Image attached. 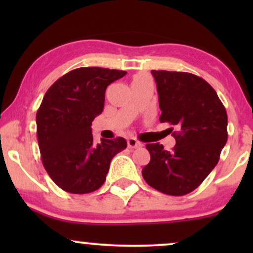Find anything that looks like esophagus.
<instances>
[{"label":"esophagus","mask_w":253,"mask_h":253,"mask_svg":"<svg viewBox=\"0 0 253 253\" xmlns=\"http://www.w3.org/2000/svg\"><path fill=\"white\" fill-rule=\"evenodd\" d=\"M127 145H128L129 149H139V147L143 146V144L140 141H138L134 138H128L127 139Z\"/></svg>","instance_id":"obj_1"}]
</instances>
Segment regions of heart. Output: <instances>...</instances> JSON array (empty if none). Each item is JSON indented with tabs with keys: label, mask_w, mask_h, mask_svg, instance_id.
Listing matches in <instances>:
<instances>
[{
	"label": "heart",
	"mask_w": 253,
	"mask_h": 253,
	"mask_svg": "<svg viewBox=\"0 0 253 253\" xmlns=\"http://www.w3.org/2000/svg\"><path fill=\"white\" fill-rule=\"evenodd\" d=\"M149 80H151V77L149 76V75L138 74L132 78V85H135V84H140L143 82H146V81H149Z\"/></svg>",
	"instance_id": "1"
}]
</instances>
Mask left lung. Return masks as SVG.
I'll list each match as a JSON object with an SVG mask.
<instances>
[{
  "instance_id": "obj_1",
  "label": "left lung",
  "mask_w": 253,
  "mask_h": 253,
  "mask_svg": "<svg viewBox=\"0 0 253 253\" xmlns=\"http://www.w3.org/2000/svg\"><path fill=\"white\" fill-rule=\"evenodd\" d=\"M157 84L161 123H169L176 145L164 150L147 144L151 161L144 179L167 195L182 196L195 190L215 168L227 141V113L205 80L189 72L151 71Z\"/></svg>"
}]
</instances>
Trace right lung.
<instances>
[{"label":"right lung","instance_id":"obj_1","mask_svg":"<svg viewBox=\"0 0 253 253\" xmlns=\"http://www.w3.org/2000/svg\"><path fill=\"white\" fill-rule=\"evenodd\" d=\"M126 74L95 66L75 69L46 91L37 112L38 143L43 168L63 190H97L113 157L127 147L120 136L95 144L91 134L92 121L103 110L107 86Z\"/></svg>","mask_w":253,"mask_h":253}]
</instances>
